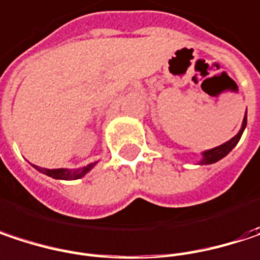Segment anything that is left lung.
Listing matches in <instances>:
<instances>
[{
    "mask_svg": "<svg viewBox=\"0 0 260 260\" xmlns=\"http://www.w3.org/2000/svg\"><path fill=\"white\" fill-rule=\"evenodd\" d=\"M246 126H247V111H246V116H244V119H243V123H241V128L238 131V134L234 135L229 141H226L223 144H220V146H217V147H214V149H210V150L202 152V153H201L202 157L200 159L198 165H210V164H214V162H219L220 159H223L224 156L229 153V152L238 144V141H240L243 132L246 129Z\"/></svg>",
    "mask_w": 260,
    "mask_h": 260,
    "instance_id": "1",
    "label": "left lung"
}]
</instances>
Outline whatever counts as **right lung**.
Listing matches in <instances>:
<instances>
[{"mask_svg": "<svg viewBox=\"0 0 260 260\" xmlns=\"http://www.w3.org/2000/svg\"><path fill=\"white\" fill-rule=\"evenodd\" d=\"M98 162H92L86 167H82V168H76V170H68V168H53V170H49V168H41V167H37V165H32L36 168L37 171L49 176L52 178H56V180H79V178L84 177Z\"/></svg>", "mask_w": 260, "mask_h": 260, "instance_id": "1", "label": "right lung"}]
</instances>
